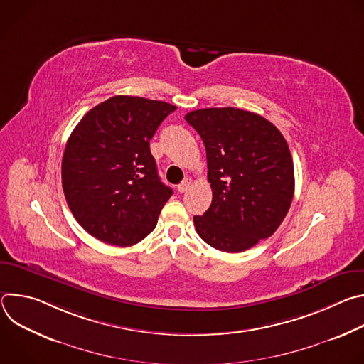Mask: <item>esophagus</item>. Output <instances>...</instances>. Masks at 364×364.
Here are the masks:
<instances>
[{
    "instance_id": "1",
    "label": "esophagus",
    "mask_w": 364,
    "mask_h": 364,
    "mask_svg": "<svg viewBox=\"0 0 364 364\" xmlns=\"http://www.w3.org/2000/svg\"><path fill=\"white\" fill-rule=\"evenodd\" d=\"M191 183H193V180H191L190 177L184 178V180L181 181V184H178V191H180V193H186V191L190 188Z\"/></svg>"
}]
</instances>
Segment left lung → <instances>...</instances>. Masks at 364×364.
Instances as JSON below:
<instances>
[{
	"mask_svg": "<svg viewBox=\"0 0 364 364\" xmlns=\"http://www.w3.org/2000/svg\"><path fill=\"white\" fill-rule=\"evenodd\" d=\"M186 121L205 146L213 198L194 216L198 236L223 252H243L275 233L294 197V163L279 129L237 108H205Z\"/></svg>",
	"mask_w": 364,
	"mask_h": 364,
	"instance_id": "left-lung-1",
	"label": "left lung"
}]
</instances>
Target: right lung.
<instances>
[{
  "mask_svg": "<svg viewBox=\"0 0 364 364\" xmlns=\"http://www.w3.org/2000/svg\"><path fill=\"white\" fill-rule=\"evenodd\" d=\"M176 109L163 100L118 95L76 125L63 154L62 186L89 235L125 247L157 226L173 190L159 177L149 139Z\"/></svg>",
  "mask_w": 364,
  "mask_h": 364,
  "instance_id": "obj_1",
  "label": "right lung"
}]
</instances>
